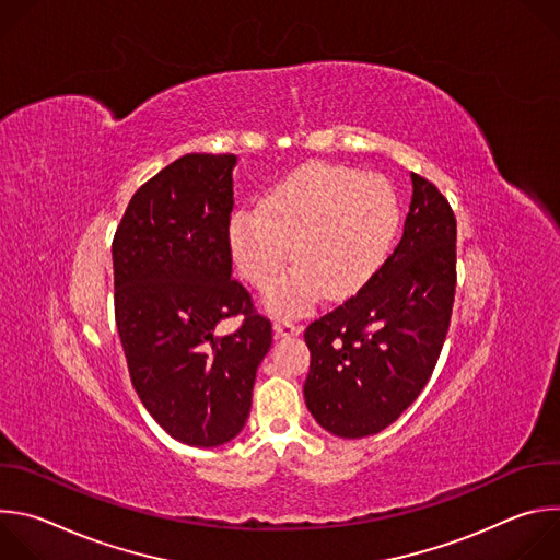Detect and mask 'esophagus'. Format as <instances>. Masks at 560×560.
Wrapping results in <instances>:
<instances>
[{
	"label": "esophagus",
	"mask_w": 560,
	"mask_h": 560,
	"mask_svg": "<svg viewBox=\"0 0 560 560\" xmlns=\"http://www.w3.org/2000/svg\"><path fill=\"white\" fill-rule=\"evenodd\" d=\"M301 330H303V326L296 324V322H292V318H288V316H277V318H275V332H277L279 337L299 335Z\"/></svg>",
	"instance_id": "34e87169"
}]
</instances>
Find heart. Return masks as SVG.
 <instances>
[{"instance_id": "obj_1", "label": "heart", "mask_w": 560, "mask_h": 560, "mask_svg": "<svg viewBox=\"0 0 560 560\" xmlns=\"http://www.w3.org/2000/svg\"><path fill=\"white\" fill-rule=\"evenodd\" d=\"M401 221L387 179L337 164H307L283 179L259 210L230 221V248L244 279L266 288L292 248L296 266L270 290L277 312H301L326 290L357 292L385 261Z\"/></svg>"}]
</instances>
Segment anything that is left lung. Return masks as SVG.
Returning <instances> with one entry per match:
<instances>
[{"mask_svg": "<svg viewBox=\"0 0 560 560\" xmlns=\"http://www.w3.org/2000/svg\"><path fill=\"white\" fill-rule=\"evenodd\" d=\"M454 292V210L430 179L412 173V201L394 250L357 294L303 332V396L316 423L363 439L401 417L436 368Z\"/></svg>", "mask_w": 560, "mask_h": 560, "instance_id": "obj_1", "label": "left lung"}]
</instances>
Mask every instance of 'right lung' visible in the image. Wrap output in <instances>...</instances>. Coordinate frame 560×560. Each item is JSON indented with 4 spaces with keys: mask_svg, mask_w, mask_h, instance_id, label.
Returning a JSON list of instances; mask_svg holds the SVG:
<instances>
[{
    "mask_svg": "<svg viewBox=\"0 0 560 560\" xmlns=\"http://www.w3.org/2000/svg\"><path fill=\"white\" fill-rule=\"evenodd\" d=\"M234 154L190 152L130 199L115 238V324L137 396L173 439L217 447L253 406L270 318L232 279ZM243 324L213 335L223 317Z\"/></svg>",
    "mask_w": 560,
    "mask_h": 560,
    "instance_id": "1",
    "label": "right lung"
}]
</instances>
